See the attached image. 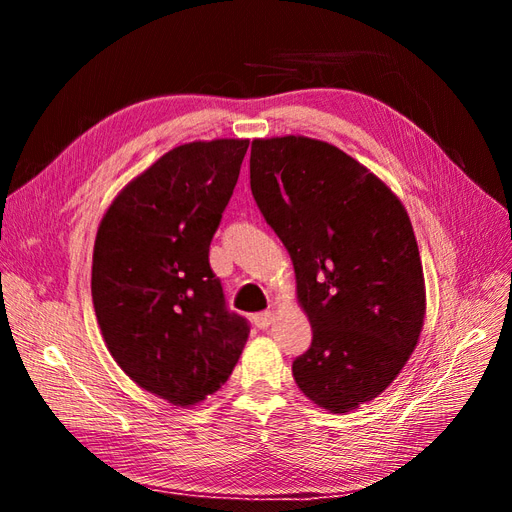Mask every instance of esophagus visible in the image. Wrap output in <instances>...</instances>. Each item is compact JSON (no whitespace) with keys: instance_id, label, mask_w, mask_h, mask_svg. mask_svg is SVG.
Wrapping results in <instances>:
<instances>
[{"instance_id":"34e87169","label":"esophagus","mask_w":512,"mask_h":512,"mask_svg":"<svg viewBox=\"0 0 512 512\" xmlns=\"http://www.w3.org/2000/svg\"><path fill=\"white\" fill-rule=\"evenodd\" d=\"M274 321H276V312L274 310H266V312H259V315H255V325L259 329H268Z\"/></svg>"}]
</instances>
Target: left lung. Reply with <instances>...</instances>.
I'll return each mask as SVG.
<instances>
[{
	"mask_svg": "<svg viewBox=\"0 0 512 512\" xmlns=\"http://www.w3.org/2000/svg\"><path fill=\"white\" fill-rule=\"evenodd\" d=\"M251 191L291 255L312 327L295 383L334 415L378 398L425 319L421 255L400 197L338 146L306 136L253 140Z\"/></svg>",
	"mask_w": 512,
	"mask_h": 512,
	"instance_id": "1",
	"label": "left lung"
}]
</instances>
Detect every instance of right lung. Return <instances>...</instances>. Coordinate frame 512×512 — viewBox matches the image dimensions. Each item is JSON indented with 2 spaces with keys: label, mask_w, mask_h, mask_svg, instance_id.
Wrapping results in <instances>:
<instances>
[{
  "label": "right lung",
  "mask_w": 512,
  "mask_h": 512,
  "mask_svg": "<svg viewBox=\"0 0 512 512\" xmlns=\"http://www.w3.org/2000/svg\"><path fill=\"white\" fill-rule=\"evenodd\" d=\"M246 148L240 138L172 148L97 227L91 295L104 342L131 381L174 406L219 391L251 332L208 263Z\"/></svg>",
  "instance_id": "right-lung-1"
}]
</instances>
